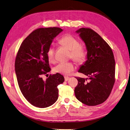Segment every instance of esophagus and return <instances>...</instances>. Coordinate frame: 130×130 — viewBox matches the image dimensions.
I'll list each match as a JSON object with an SVG mask.
<instances>
[{"label": "esophagus", "mask_w": 130, "mask_h": 130, "mask_svg": "<svg viewBox=\"0 0 130 130\" xmlns=\"http://www.w3.org/2000/svg\"><path fill=\"white\" fill-rule=\"evenodd\" d=\"M69 77H68V76H64V80L66 81H68L69 80Z\"/></svg>", "instance_id": "34e87169"}]
</instances>
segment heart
Masks as SVG:
<instances>
[{"instance_id":"b5f03b06","label":"heart","mask_w":130,"mask_h":130,"mask_svg":"<svg viewBox=\"0 0 130 130\" xmlns=\"http://www.w3.org/2000/svg\"><path fill=\"white\" fill-rule=\"evenodd\" d=\"M58 43L62 46L70 50L69 58H72L78 63H82L86 58V52L83 47L80 45V43L76 38L69 34L63 36L58 40ZM46 56L51 63L56 62L55 49L54 46H50L46 52ZM75 63L72 62H61L54 68L55 72L67 75L75 69Z\"/></svg>"}]
</instances>
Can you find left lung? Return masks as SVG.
Here are the masks:
<instances>
[{
  "instance_id": "8db88e82",
  "label": "left lung",
  "mask_w": 130,
  "mask_h": 130,
  "mask_svg": "<svg viewBox=\"0 0 130 130\" xmlns=\"http://www.w3.org/2000/svg\"><path fill=\"white\" fill-rule=\"evenodd\" d=\"M76 32L80 34L87 49V60L78 72L89 78L76 77L78 84L75 95L86 105H98L107 99L115 83L114 55L107 43L92 29L82 27Z\"/></svg>"
}]
</instances>
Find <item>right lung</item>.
I'll return each instance as SVG.
<instances>
[{
  "label": "right lung",
  "instance_id": "right-lung-1",
  "mask_svg": "<svg viewBox=\"0 0 130 130\" xmlns=\"http://www.w3.org/2000/svg\"><path fill=\"white\" fill-rule=\"evenodd\" d=\"M63 30L58 27L38 28L23 41L15 60V72L19 87L29 103L39 108L52 105L58 96L57 86L64 81L59 73L44 80L50 71L46 52L53 40Z\"/></svg>",
  "mask_w": 130,
  "mask_h": 130
}]
</instances>
